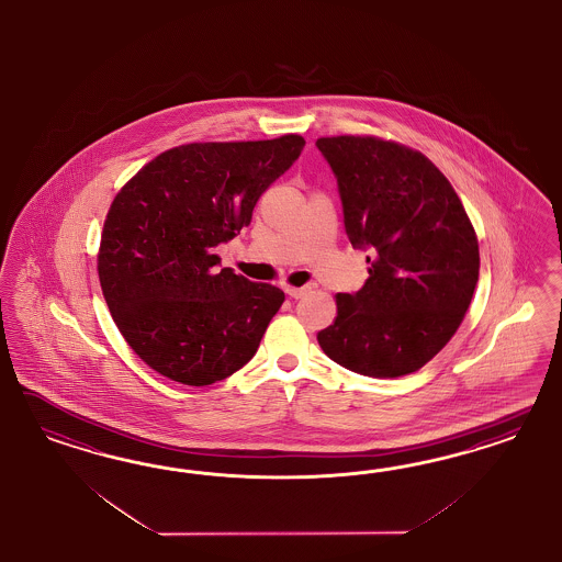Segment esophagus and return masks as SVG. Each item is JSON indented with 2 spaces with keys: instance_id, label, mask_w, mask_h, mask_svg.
<instances>
[{
  "instance_id": "obj_1",
  "label": "esophagus",
  "mask_w": 562,
  "mask_h": 562,
  "mask_svg": "<svg viewBox=\"0 0 562 562\" xmlns=\"http://www.w3.org/2000/svg\"><path fill=\"white\" fill-rule=\"evenodd\" d=\"M286 294H289L290 299H303L306 294V289H296V286H286Z\"/></svg>"
}]
</instances>
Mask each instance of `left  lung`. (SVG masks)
Instances as JSON below:
<instances>
[{"mask_svg":"<svg viewBox=\"0 0 562 562\" xmlns=\"http://www.w3.org/2000/svg\"><path fill=\"white\" fill-rule=\"evenodd\" d=\"M338 177L344 226L371 247L357 294L317 334L327 357L379 379L423 369L458 331L480 270L477 237L453 186L425 154L374 136L319 137Z\"/></svg>","mask_w":562,"mask_h":562,"instance_id":"left-lung-1","label":"left lung"}]
</instances>
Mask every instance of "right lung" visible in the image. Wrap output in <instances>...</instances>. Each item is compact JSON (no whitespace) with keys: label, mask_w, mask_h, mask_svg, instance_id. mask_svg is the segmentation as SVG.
<instances>
[{"label":"right lung","mask_w":562,"mask_h":562,"mask_svg":"<svg viewBox=\"0 0 562 562\" xmlns=\"http://www.w3.org/2000/svg\"><path fill=\"white\" fill-rule=\"evenodd\" d=\"M305 146L299 134L193 142L158 154L120 189L97 270L121 336L150 369L212 385L247 364L284 292L218 270V243L249 226L261 193Z\"/></svg>","instance_id":"right-lung-1"}]
</instances>
